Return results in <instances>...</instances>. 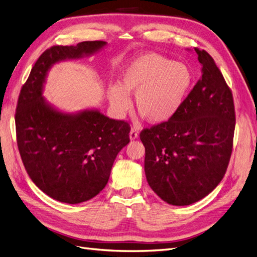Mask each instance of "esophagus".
<instances>
[{"instance_id": "1", "label": "esophagus", "mask_w": 257, "mask_h": 257, "mask_svg": "<svg viewBox=\"0 0 257 257\" xmlns=\"http://www.w3.org/2000/svg\"><path fill=\"white\" fill-rule=\"evenodd\" d=\"M138 137V132L136 128L132 127L131 128V132H130V138L132 139V141H134V139H136Z\"/></svg>"}]
</instances>
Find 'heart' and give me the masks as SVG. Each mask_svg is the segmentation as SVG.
I'll return each mask as SVG.
<instances>
[{
    "instance_id": "obj_1",
    "label": "heart",
    "mask_w": 257,
    "mask_h": 257,
    "mask_svg": "<svg viewBox=\"0 0 257 257\" xmlns=\"http://www.w3.org/2000/svg\"><path fill=\"white\" fill-rule=\"evenodd\" d=\"M193 81L194 75L188 65L149 52L131 62L122 74L124 89L113 85L109 97L115 110L123 113L131 107L126 91L136 93L138 112L149 122L162 123L173 118L180 109Z\"/></svg>"
}]
</instances>
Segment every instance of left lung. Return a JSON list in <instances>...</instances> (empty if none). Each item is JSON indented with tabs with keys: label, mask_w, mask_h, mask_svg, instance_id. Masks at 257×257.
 Here are the masks:
<instances>
[{
	"label": "left lung",
	"mask_w": 257,
	"mask_h": 257,
	"mask_svg": "<svg viewBox=\"0 0 257 257\" xmlns=\"http://www.w3.org/2000/svg\"><path fill=\"white\" fill-rule=\"evenodd\" d=\"M203 75L178 112L145 128V173L169 205L186 206L211 193L226 173L234 143L235 105L230 88L206 50L194 48Z\"/></svg>",
	"instance_id": "left-lung-1"
}]
</instances>
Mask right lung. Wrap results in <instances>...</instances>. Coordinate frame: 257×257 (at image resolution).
Wrapping results in <instances>:
<instances>
[{
  "mask_svg": "<svg viewBox=\"0 0 257 257\" xmlns=\"http://www.w3.org/2000/svg\"><path fill=\"white\" fill-rule=\"evenodd\" d=\"M105 45L94 41L46 49L18 97L15 122L23 166L37 188L62 203H83L105 188L116 154L130 143L131 126L96 110L74 115L54 110L42 97L43 83L56 62L80 58Z\"/></svg>",
  "mask_w": 257,
  "mask_h": 257,
  "instance_id": "right-lung-1",
  "label": "right lung"
}]
</instances>
